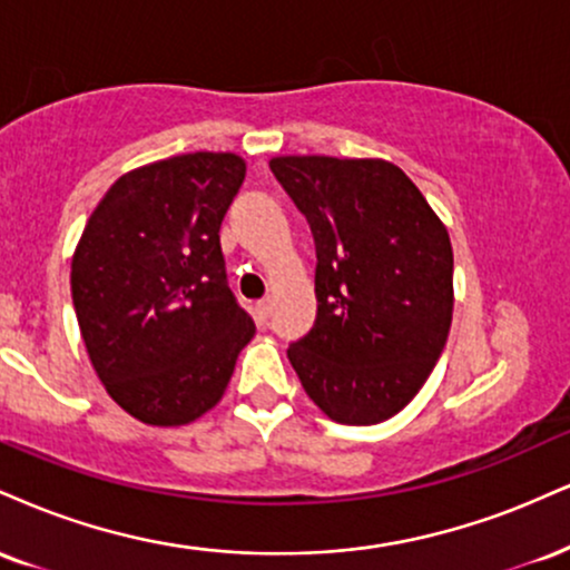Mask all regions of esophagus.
I'll use <instances>...</instances> for the list:
<instances>
[{"label": "esophagus", "instance_id": "34e87169", "mask_svg": "<svg viewBox=\"0 0 570 570\" xmlns=\"http://www.w3.org/2000/svg\"><path fill=\"white\" fill-rule=\"evenodd\" d=\"M255 311H257V321H259V324H265L267 315H271V299H259Z\"/></svg>", "mask_w": 570, "mask_h": 570}]
</instances>
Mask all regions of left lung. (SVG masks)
I'll return each instance as SVG.
<instances>
[{
  "label": "left lung",
  "instance_id": "obj_1",
  "mask_svg": "<svg viewBox=\"0 0 570 570\" xmlns=\"http://www.w3.org/2000/svg\"><path fill=\"white\" fill-rule=\"evenodd\" d=\"M271 173L311 225L318 259L315 324L286 355L334 422H385L420 393L449 337V230L390 161L278 156Z\"/></svg>",
  "mask_w": 570,
  "mask_h": 570
}]
</instances>
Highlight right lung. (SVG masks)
Instances as JSON below:
<instances>
[{"label":"right lung","mask_w":570,"mask_h":570,"mask_svg":"<svg viewBox=\"0 0 570 570\" xmlns=\"http://www.w3.org/2000/svg\"><path fill=\"white\" fill-rule=\"evenodd\" d=\"M244 175L236 154L173 156L119 177L87 219L73 307L95 372L135 420L194 422L223 397L255 337L219 246Z\"/></svg>","instance_id":"1"}]
</instances>
